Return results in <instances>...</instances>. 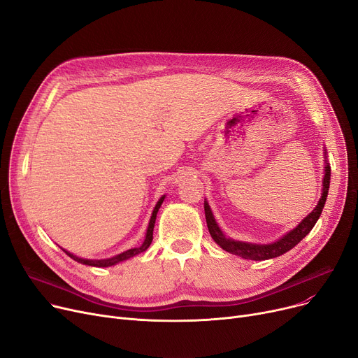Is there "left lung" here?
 <instances>
[{
	"label": "left lung",
	"instance_id": "1",
	"mask_svg": "<svg viewBox=\"0 0 358 358\" xmlns=\"http://www.w3.org/2000/svg\"><path fill=\"white\" fill-rule=\"evenodd\" d=\"M329 180H331V166L327 164L325 165V177H324V189H322V196L319 199V203L316 208L309 213L302 222H300L297 227L286 234L283 238L278 239L274 243H268V245H257V243H250V242H241V241H234L229 238H224L222 231L219 229L217 223L212 215V210L209 208V204L204 201V215H206V223H208L209 232L213 238V241L217 243L222 250L228 251L231 254H235L238 257H242L245 259H254V261H262V259H270L275 258L278 255H283L285 252L290 251L293 247H296L297 243L302 241L315 227V223L317 222L319 216L322 213V209L325 206L327 197H328V190H329Z\"/></svg>",
	"mask_w": 358,
	"mask_h": 358
}]
</instances>
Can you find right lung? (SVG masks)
<instances>
[{"mask_svg":"<svg viewBox=\"0 0 358 358\" xmlns=\"http://www.w3.org/2000/svg\"><path fill=\"white\" fill-rule=\"evenodd\" d=\"M162 201H164V197H161L159 201H158L157 206H155V209H154V212H152V216H150V220H149V227H148V231H146V238H145L143 243H142V245H141L139 248L127 250V251H124V252H122V254H119V255H116V257L107 258V259H84V258H80V257L73 255V254H71V252H68V251L64 250L65 254L69 255L72 259H75L77 262H81V264H85V266H92V267H110V266L117 264V262H120V261H124V259H127V258H131V257H135V255H138V254L146 251V248L150 245V242H152V238H154L152 235H154L155 219H157V213H158V210H159V208H161Z\"/></svg>","mask_w":358,"mask_h":358,"instance_id":"right-lung-1","label":"right lung"}]
</instances>
